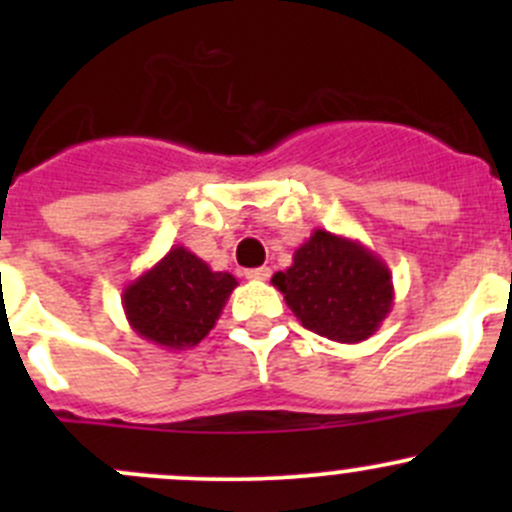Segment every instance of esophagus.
Returning a JSON list of instances; mask_svg holds the SVG:
<instances>
[{
	"mask_svg": "<svg viewBox=\"0 0 512 512\" xmlns=\"http://www.w3.org/2000/svg\"><path fill=\"white\" fill-rule=\"evenodd\" d=\"M245 277L252 282H265L270 277V267H252V270L245 272Z\"/></svg>",
	"mask_w": 512,
	"mask_h": 512,
	"instance_id": "1",
	"label": "esophagus"
}]
</instances>
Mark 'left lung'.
<instances>
[{"label":"left lung","instance_id":"8db88e82","mask_svg":"<svg viewBox=\"0 0 512 512\" xmlns=\"http://www.w3.org/2000/svg\"><path fill=\"white\" fill-rule=\"evenodd\" d=\"M304 329L332 342L359 344L379 332L394 307L386 262L359 240L314 230L292 265L272 275Z\"/></svg>","mask_w":512,"mask_h":512}]
</instances>
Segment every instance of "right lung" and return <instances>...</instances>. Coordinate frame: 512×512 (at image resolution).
Instances as JSON below:
<instances>
[{
	"label": "right lung",
	"mask_w": 512,
	"mask_h": 512,
	"mask_svg": "<svg viewBox=\"0 0 512 512\" xmlns=\"http://www.w3.org/2000/svg\"><path fill=\"white\" fill-rule=\"evenodd\" d=\"M237 280L230 272L210 270L183 245L123 289V312L141 339L158 347L190 349L203 342L223 314Z\"/></svg>",
	"instance_id": "right-lung-1"
}]
</instances>
